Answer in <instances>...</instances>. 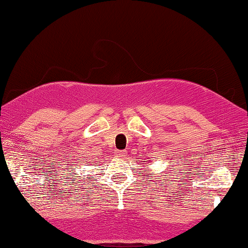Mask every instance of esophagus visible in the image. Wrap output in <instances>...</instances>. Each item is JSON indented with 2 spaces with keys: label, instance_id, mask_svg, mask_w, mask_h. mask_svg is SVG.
<instances>
[{
  "label": "esophagus",
  "instance_id": "esophagus-1",
  "mask_svg": "<svg viewBox=\"0 0 248 248\" xmlns=\"http://www.w3.org/2000/svg\"><path fill=\"white\" fill-rule=\"evenodd\" d=\"M116 155H117V157H125V155H126V152H125V151H116Z\"/></svg>",
  "mask_w": 248,
  "mask_h": 248
}]
</instances>
